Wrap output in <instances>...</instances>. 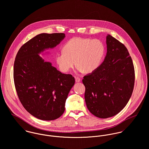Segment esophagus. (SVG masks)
<instances>
[{"label":"esophagus","instance_id":"1","mask_svg":"<svg viewBox=\"0 0 149 149\" xmlns=\"http://www.w3.org/2000/svg\"><path fill=\"white\" fill-rule=\"evenodd\" d=\"M81 78L79 77H75V82H80Z\"/></svg>","mask_w":149,"mask_h":149}]
</instances>
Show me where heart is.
Masks as SVG:
<instances>
[{
    "label": "heart",
    "mask_w": 149,
    "mask_h": 149,
    "mask_svg": "<svg viewBox=\"0 0 149 149\" xmlns=\"http://www.w3.org/2000/svg\"><path fill=\"white\" fill-rule=\"evenodd\" d=\"M62 52L55 55L61 71L68 72L75 65L77 71L91 73L102 64L106 54V46L99 39L75 37L64 45Z\"/></svg>",
    "instance_id": "1"
}]
</instances>
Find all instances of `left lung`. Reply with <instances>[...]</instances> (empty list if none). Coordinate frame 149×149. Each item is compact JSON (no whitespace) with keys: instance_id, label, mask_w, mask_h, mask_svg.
Listing matches in <instances>:
<instances>
[{"instance_id":"obj_1","label":"left lung","mask_w":149,"mask_h":149,"mask_svg":"<svg viewBox=\"0 0 149 149\" xmlns=\"http://www.w3.org/2000/svg\"><path fill=\"white\" fill-rule=\"evenodd\" d=\"M106 45L103 63L82 80L87 107L100 118L116 116L126 106L132 95L135 81L134 67L127 48L109 34Z\"/></svg>"}]
</instances>
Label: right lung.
Here are the masks:
<instances>
[{
	"label": "right lung",
	"instance_id": "1",
	"mask_svg": "<svg viewBox=\"0 0 149 149\" xmlns=\"http://www.w3.org/2000/svg\"><path fill=\"white\" fill-rule=\"evenodd\" d=\"M65 38L64 33L39 34L20 47L15 58L14 80L19 99L30 114L41 120H54L63 114L75 84L71 75L62 73L39 55Z\"/></svg>",
	"mask_w": 149,
	"mask_h": 149
}]
</instances>
